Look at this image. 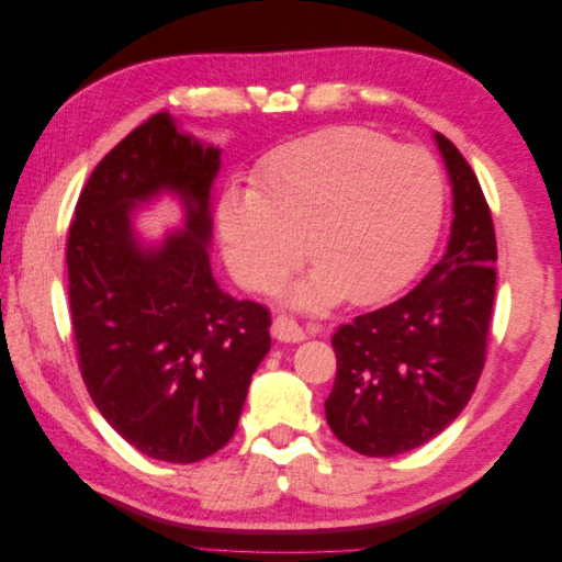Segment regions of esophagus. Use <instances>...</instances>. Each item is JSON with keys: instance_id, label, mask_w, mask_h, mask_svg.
<instances>
[{"instance_id": "esophagus-1", "label": "esophagus", "mask_w": 562, "mask_h": 562, "mask_svg": "<svg viewBox=\"0 0 562 562\" xmlns=\"http://www.w3.org/2000/svg\"><path fill=\"white\" fill-rule=\"evenodd\" d=\"M271 335H274L279 342H302L304 339V330L300 328V323L283 314L271 323Z\"/></svg>"}]
</instances>
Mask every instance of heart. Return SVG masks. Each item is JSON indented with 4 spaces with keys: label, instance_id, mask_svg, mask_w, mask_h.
<instances>
[{
    "label": "heart",
    "instance_id": "1",
    "mask_svg": "<svg viewBox=\"0 0 562 562\" xmlns=\"http://www.w3.org/2000/svg\"><path fill=\"white\" fill-rule=\"evenodd\" d=\"M446 213V173L429 151L361 126L285 143L258 166L255 190L217 201L225 260L255 293L279 288L304 258L316 274L295 302L370 304L415 277Z\"/></svg>",
    "mask_w": 562,
    "mask_h": 562
}]
</instances>
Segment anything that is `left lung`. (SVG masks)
<instances>
[{"label": "left lung", "instance_id": "obj_1", "mask_svg": "<svg viewBox=\"0 0 562 562\" xmlns=\"http://www.w3.org/2000/svg\"><path fill=\"white\" fill-rule=\"evenodd\" d=\"M454 220L450 244L401 300L333 335L337 375L326 419L366 457L415 450L464 411L481 380L497 285V239L473 168L446 135Z\"/></svg>", "mask_w": 562, "mask_h": 562}]
</instances>
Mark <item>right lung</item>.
<instances>
[{
    "label": "right lung",
    "mask_w": 562,
    "mask_h": 562,
    "mask_svg": "<svg viewBox=\"0 0 562 562\" xmlns=\"http://www.w3.org/2000/svg\"><path fill=\"white\" fill-rule=\"evenodd\" d=\"M220 149L151 114L93 168L67 232V295L81 380L124 440L192 464L229 443L252 372L271 347L265 304L217 288L209 241ZM180 193L188 227L149 251L130 211Z\"/></svg>",
    "instance_id": "obj_1"
}]
</instances>
